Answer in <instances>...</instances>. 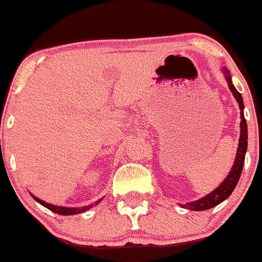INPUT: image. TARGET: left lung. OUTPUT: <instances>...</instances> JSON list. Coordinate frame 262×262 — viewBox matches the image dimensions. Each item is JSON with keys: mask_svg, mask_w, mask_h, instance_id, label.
Listing matches in <instances>:
<instances>
[{"mask_svg": "<svg viewBox=\"0 0 262 262\" xmlns=\"http://www.w3.org/2000/svg\"><path fill=\"white\" fill-rule=\"evenodd\" d=\"M224 74H225V80H227L228 82V86H229L230 92L233 93L234 98L237 99L238 105H239V111H241L239 144H238L234 164H233L229 174H228V177L223 181L222 185H220L216 190H214L213 192L206 195L205 198L193 201V203H188V204H183V205H181L182 208L190 209V210H193V211L208 210V209L214 208V206H216L218 204L222 203V201H224L225 199L229 198L230 193L233 192V190H234L235 186H237L238 180H239L241 177V173H242L243 163H245V155H246V150H247V123H246L245 116H243V99H242V95L239 94V92H237V89L233 86L232 80H230V76H229V72H228L225 69H224Z\"/></svg>", "mask_w": 262, "mask_h": 262, "instance_id": "obj_1", "label": "left lung"}]
</instances>
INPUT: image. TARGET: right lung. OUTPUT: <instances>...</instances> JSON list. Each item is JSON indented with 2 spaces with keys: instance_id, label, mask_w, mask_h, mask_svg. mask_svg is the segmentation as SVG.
<instances>
[{
  "instance_id": "1",
  "label": "right lung",
  "mask_w": 262,
  "mask_h": 262,
  "mask_svg": "<svg viewBox=\"0 0 262 262\" xmlns=\"http://www.w3.org/2000/svg\"><path fill=\"white\" fill-rule=\"evenodd\" d=\"M33 198H34L38 203L42 204L43 206H46L47 209H49V210L53 211V213L61 214V215H74V214H80V213H82V211L89 210V209L93 208V205H94V204H92V205L84 206V208H63V206H54V205H51V204H48V203H44L43 200L35 198V196H33ZM100 201H102V199H100V200H98L97 203H95V205H97L98 203H100Z\"/></svg>"
}]
</instances>
